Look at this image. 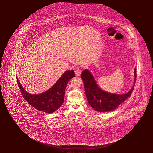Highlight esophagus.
Segmentation results:
<instances>
[{
  "label": "esophagus",
  "instance_id": "1",
  "mask_svg": "<svg viewBox=\"0 0 153 153\" xmlns=\"http://www.w3.org/2000/svg\"><path fill=\"white\" fill-rule=\"evenodd\" d=\"M75 75H76V76H80L81 74V70L80 69H79V68H78L77 70H76L75 71Z\"/></svg>",
  "mask_w": 153,
  "mask_h": 153
}]
</instances>
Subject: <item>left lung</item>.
Wrapping results in <instances>:
<instances>
[{
  "label": "left lung",
  "instance_id": "obj_1",
  "mask_svg": "<svg viewBox=\"0 0 153 153\" xmlns=\"http://www.w3.org/2000/svg\"><path fill=\"white\" fill-rule=\"evenodd\" d=\"M134 82L131 90L123 94H117L106 92L98 86L93 76L88 70L81 73L85 94L89 105L96 111L107 112L114 111L131 95L136 81V68L134 70Z\"/></svg>",
  "mask_w": 153,
  "mask_h": 153
}]
</instances>
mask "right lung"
<instances>
[{
  "instance_id": "add662e5",
  "label": "right lung",
  "mask_w": 153,
  "mask_h": 153,
  "mask_svg": "<svg viewBox=\"0 0 153 153\" xmlns=\"http://www.w3.org/2000/svg\"><path fill=\"white\" fill-rule=\"evenodd\" d=\"M74 76L73 70L67 71L50 89L39 94L35 95L26 91L18 78L17 80L22 97L28 104L40 111L52 113L62 105L67 84Z\"/></svg>"
}]
</instances>
